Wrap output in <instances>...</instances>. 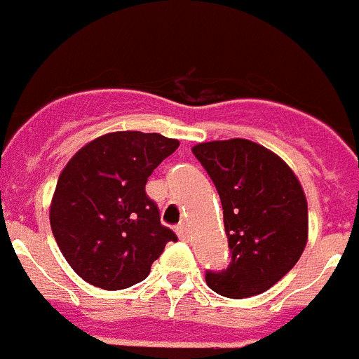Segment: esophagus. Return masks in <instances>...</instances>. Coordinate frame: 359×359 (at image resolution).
I'll list each match as a JSON object with an SVG mask.
<instances>
[{
  "instance_id": "esophagus-1",
  "label": "esophagus",
  "mask_w": 359,
  "mask_h": 359,
  "mask_svg": "<svg viewBox=\"0 0 359 359\" xmlns=\"http://www.w3.org/2000/svg\"><path fill=\"white\" fill-rule=\"evenodd\" d=\"M177 236H179V239L186 241L189 237V228L186 224H179L177 226Z\"/></svg>"
}]
</instances>
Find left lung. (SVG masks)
Listing matches in <instances>:
<instances>
[{"label":"left lung","instance_id":"obj_1","mask_svg":"<svg viewBox=\"0 0 359 359\" xmlns=\"http://www.w3.org/2000/svg\"><path fill=\"white\" fill-rule=\"evenodd\" d=\"M222 204L230 266L206 272L224 297L263 294L299 261L309 241V206L296 173L281 156L246 138L191 147Z\"/></svg>","mask_w":359,"mask_h":359}]
</instances>
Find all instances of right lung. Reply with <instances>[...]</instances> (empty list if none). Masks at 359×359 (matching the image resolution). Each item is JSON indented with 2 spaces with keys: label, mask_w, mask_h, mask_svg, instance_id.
Here are the masks:
<instances>
[{
  "label": "right lung",
  "mask_w": 359,
  "mask_h": 359,
  "mask_svg": "<svg viewBox=\"0 0 359 359\" xmlns=\"http://www.w3.org/2000/svg\"><path fill=\"white\" fill-rule=\"evenodd\" d=\"M177 147V138L158 133L114 131L86 144L63 168L50 228L83 281L104 290L133 287L149 276L165 243L177 241L146 195L147 177Z\"/></svg>",
  "instance_id": "add662e5"
}]
</instances>
